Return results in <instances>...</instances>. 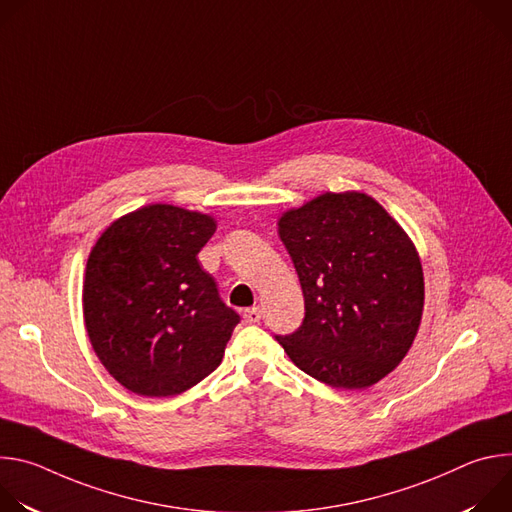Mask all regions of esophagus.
Instances as JSON below:
<instances>
[{"label": "esophagus", "mask_w": 512, "mask_h": 512, "mask_svg": "<svg viewBox=\"0 0 512 512\" xmlns=\"http://www.w3.org/2000/svg\"><path fill=\"white\" fill-rule=\"evenodd\" d=\"M243 318H245V322H249V324H257V322L261 320V308H259V306L247 308L245 314H243Z\"/></svg>", "instance_id": "obj_1"}]
</instances>
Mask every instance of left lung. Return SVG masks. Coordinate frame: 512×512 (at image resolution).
Masks as SVG:
<instances>
[{
	"mask_svg": "<svg viewBox=\"0 0 512 512\" xmlns=\"http://www.w3.org/2000/svg\"><path fill=\"white\" fill-rule=\"evenodd\" d=\"M306 318L277 336L291 362L334 389H367L409 352L423 314L419 253L369 194L324 192L277 221Z\"/></svg>",
	"mask_w": 512,
	"mask_h": 512,
	"instance_id": "obj_1",
	"label": "left lung"
}]
</instances>
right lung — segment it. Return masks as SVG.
Here are the masks:
<instances>
[{
  "label": "right lung",
  "instance_id": "obj_1",
  "mask_svg": "<svg viewBox=\"0 0 512 512\" xmlns=\"http://www.w3.org/2000/svg\"><path fill=\"white\" fill-rule=\"evenodd\" d=\"M210 214L148 204L113 221L87 259L83 316L109 375L141 397H172L225 356L239 314L223 304L198 253Z\"/></svg>",
  "mask_w": 512,
  "mask_h": 512
}]
</instances>
